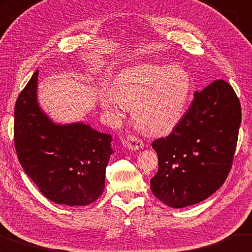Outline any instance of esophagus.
Wrapping results in <instances>:
<instances>
[{"label":"esophagus","instance_id":"obj_1","mask_svg":"<svg viewBox=\"0 0 252 252\" xmlns=\"http://www.w3.org/2000/svg\"><path fill=\"white\" fill-rule=\"evenodd\" d=\"M126 144H127V147H128L129 150H133V151L141 150V148L144 147V143L142 139L135 135H129L128 137H127Z\"/></svg>","mask_w":252,"mask_h":252}]
</instances>
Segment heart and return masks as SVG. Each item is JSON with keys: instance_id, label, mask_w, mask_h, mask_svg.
Wrapping results in <instances>:
<instances>
[{"instance_id": "1", "label": "heart", "mask_w": 252, "mask_h": 252, "mask_svg": "<svg viewBox=\"0 0 252 252\" xmlns=\"http://www.w3.org/2000/svg\"><path fill=\"white\" fill-rule=\"evenodd\" d=\"M192 89L189 73L179 65L138 64L118 73L114 93L101 96L106 110L118 113L123 102L133 105V115L143 129L164 135L184 117Z\"/></svg>"}]
</instances>
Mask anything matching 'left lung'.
Returning <instances> with one entry per match:
<instances>
[{"mask_svg":"<svg viewBox=\"0 0 252 252\" xmlns=\"http://www.w3.org/2000/svg\"><path fill=\"white\" fill-rule=\"evenodd\" d=\"M240 124V101L228 82L218 79L195 92L179 125L152 144L158 156L153 194L176 209L212 195L229 175Z\"/></svg>","mask_w":252,"mask_h":252,"instance_id":"8db88e82","label":"left lung"}]
</instances>
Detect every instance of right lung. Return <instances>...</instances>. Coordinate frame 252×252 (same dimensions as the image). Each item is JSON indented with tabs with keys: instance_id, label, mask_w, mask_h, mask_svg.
I'll use <instances>...</instances> for the list:
<instances>
[{
	"instance_id": "right-lung-1",
	"label": "right lung",
	"mask_w": 252,
	"mask_h": 252,
	"mask_svg": "<svg viewBox=\"0 0 252 252\" xmlns=\"http://www.w3.org/2000/svg\"><path fill=\"white\" fill-rule=\"evenodd\" d=\"M38 75L36 70L15 102L20 164L47 199L70 207L88 205L104 191L113 138L84 123H53L39 106Z\"/></svg>"
}]
</instances>
